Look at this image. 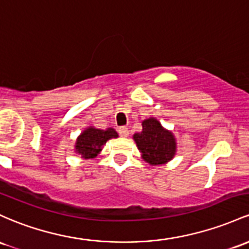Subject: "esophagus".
I'll list each match as a JSON object with an SVG mask.
<instances>
[{"instance_id": "esophagus-1", "label": "esophagus", "mask_w": 249, "mask_h": 249, "mask_svg": "<svg viewBox=\"0 0 249 249\" xmlns=\"http://www.w3.org/2000/svg\"><path fill=\"white\" fill-rule=\"evenodd\" d=\"M118 132H119V135L122 136V137H127V136H129V129H127V127H125V126L119 127Z\"/></svg>"}]
</instances>
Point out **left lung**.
I'll use <instances>...</instances> for the list:
<instances>
[{"mask_svg": "<svg viewBox=\"0 0 249 249\" xmlns=\"http://www.w3.org/2000/svg\"><path fill=\"white\" fill-rule=\"evenodd\" d=\"M141 132L133 135L142 158L150 165H162L170 162L177 151V143L174 133L162 126L155 117L142 122Z\"/></svg>", "mask_w": 249, "mask_h": 249, "instance_id": "left-lung-1", "label": "left lung"}]
</instances>
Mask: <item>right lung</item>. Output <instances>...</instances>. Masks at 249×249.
<instances>
[{
    "instance_id": "add662e5",
    "label": "right lung",
    "mask_w": 249,
    "mask_h": 249,
    "mask_svg": "<svg viewBox=\"0 0 249 249\" xmlns=\"http://www.w3.org/2000/svg\"><path fill=\"white\" fill-rule=\"evenodd\" d=\"M117 137H118V133L112 127L102 130L94 126H89L76 138L74 152L80 155L84 160H92L102 152L106 142Z\"/></svg>"
}]
</instances>
